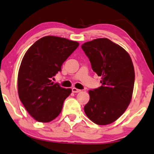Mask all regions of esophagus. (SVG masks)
Instances as JSON below:
<instances>
[{"instance_id": "1", "label": "esophagus", "mask_w": 154, "mask_h": 154, "mask_svg": "<svg viewBox=\"0 0 154 154\" xmlns=\"http://www.w3.org/2000/svg\"><path fill=\"white\" fill-rule=\"evenodd\" d=\"M72 92H73V93H79V92L81 91V90L78 89V88H75V87L72 88Z\"/></svg>"}]
</instances>
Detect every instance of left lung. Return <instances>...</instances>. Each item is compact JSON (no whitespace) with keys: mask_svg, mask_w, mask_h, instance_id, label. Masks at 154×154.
<instances>
[{"mask_svg":"<svg viewBox=\"0 0 154 154\" xmlns=\"http://www.w3.org/2000/svg\"><path fill=\"white\" fill-rule=\"evenodd\" d=\"M93 70L101 77L102 86L88 91L90 100L84 112L98 125L117 120L133 96L135 70L129 54L107 38H98L82 45Z\"/></svg>","mask_w":154,"mask_h":154,"instance_id":"left-lung-1","label":"left lung"}]
</instances>
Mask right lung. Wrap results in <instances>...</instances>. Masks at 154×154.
<instances>
[{
	"label": "right lung",
	"instance_id": "right-lung-1",
	"mask_svg": "<svg viewBox=\"0 0 154 154\" xmlns=\"http://www.w3.org/2000/svg\"><path fill=\"white\" fill-rule=\"evenodd\" d=\"M79 45L66 38L45 36L23 56L17 78L19 97L30 115L39 122L55 119L72 92L71 88H63L51 79Z\"/></svg>",
	"mask_w": 154,
	"mask_h": 154
}]
</instances>
